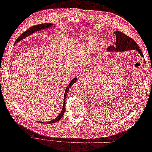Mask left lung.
<instances>
[{
	"instance_id": "1",
	"label": "left lung",
	"mask_w": 152,
	"mask_h": 152,
	"mask_svg": "<svg viewBox=\"0 0 152 152\" xmlns=\"http://www.w3.org/2000/svg\"><path fill=\"white\" fill-rule=\"evenodd\" d=\"M116 34V43L114 45H110L108 48V51H122L126 50H136L138 51L140 56L144 57L142 50L140 49L139 45L136 44V42L134 39L128 36H126L122 31H114Z\"/></svg>"
}]
</instances>
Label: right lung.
<instances>
[{
	"mask_svg": "<svg viewBox=\"0 0 152 152\" xmlns=\"http://www.w3.org/2000/svg\"><path fill=\"white\" fill-rule=\"evenodd\" d=\"M52 26V24H48V23H47V24H39V25H36V26H33L30 27L29 29L27 30L26 31H25L23 32L20 36L18 38H17L16 41L15 42V43H17L19 41H20L21 39L25 38L26 37H27L28 36H30V34H31L34 32H35V31H39V30H44V29H45V28H50V27H51ZM77 81V78H75L73 79L72 81H71L70 82L69 85H68V87H67L66 90H65V94H64V105H63V108H62V110L61 112V113H60L59 115L58 116H57L56 118L55 119L52 120V121H49V122H47L46 124H53V123L54 122H56L59 121L60 119H61L62 117H63V115L64 114V112H65V99H66V96H67V93H68V91L69 90V88H71V86H72L73 84L75 83ZM43 123V122H42Z\"/></svg>",
	"mask_w": 152,
	"mask_h": 152,
	"instance_id": "add662e5",
	"label": "right lung"
}]
</instances>
